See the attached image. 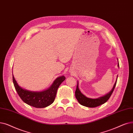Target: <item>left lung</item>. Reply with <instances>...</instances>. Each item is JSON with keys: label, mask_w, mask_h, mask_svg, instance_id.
I'll return each mask as SVG.
<instances>
[{"label": "left lung", "mask_w": 133, "mask_h": 133, "mask_svg": "<svg viewBox=\"0 0 133 133\" xmlns=\"http://www.w3.org/2000/svg\"><path fill=\"white\" fill-rule=\"evenodd\" d=\"M118 66H119L118 63ZM116 82H117V80L115 82L114 85L111 91L109 93L105 95L104 96H102L98 98H96V99L88 98L86 96H85L84 95H83L81 93V91L79 90L78 85L77 84L76 89V91H75L76 98V99L78 101V102L81 105L85 107H89V108H94V107H96L100 105H102L104 103H105L109 99L111 95V94H112L114 90L115 89L116 84Z\"/></svg>", "instance_id": "left-lung-1"}]
</instances>
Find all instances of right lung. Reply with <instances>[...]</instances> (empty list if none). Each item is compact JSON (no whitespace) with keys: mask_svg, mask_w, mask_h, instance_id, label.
<instances>
[{"mask_svg":"<svg viewBox=\"0 0 133 133\" xmlns=\"http://www.w3.org/2000/svg\"><path fill=\"white\" fill-rule=\"evenodd\" d=\"M12 78L16 90L23 102L35 108H45L52 104L55 99L58 87L65 79L64 76H62L57 78L48 90L41 92H34L24 89L19 86L13 74Z\"/></svg>","mask_w":133,"mask_h":133,"instance_id":"right-lung-1","label":"right lung"}]
</instances>
